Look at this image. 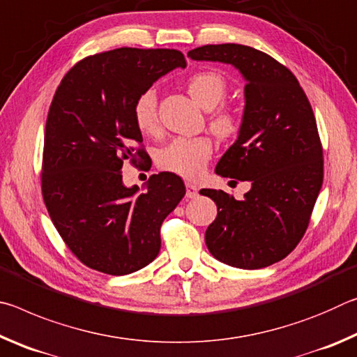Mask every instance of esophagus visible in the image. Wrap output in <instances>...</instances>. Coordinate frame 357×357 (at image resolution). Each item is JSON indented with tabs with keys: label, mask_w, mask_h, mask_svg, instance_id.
Instances as JSON below:
<instances>
[{
	"label": "esophagus",
	"mask_w": 357,
	"mask_h": 357,
	"mask_svg": "<svg viewBox=\"0 0 357 357\" xmlns=\"http://www.w3.org/2000/svg\"><path fill=\"white\" fill-rule=\"evenodd\" d=\"M185 195L189 198H197V195H198L197 185H193L190 183H185Z\"/></svg>",
	"instance_id": "esophagus-1"
}]
</instances>
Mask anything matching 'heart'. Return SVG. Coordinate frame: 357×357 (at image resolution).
Wrapping results in <instances>:
<instances>
[{
	"instance_id": "heart-1",
	"label": "heart",
	"mask_w": 357,
	"mask_h": 357,
	"mask_svg": "<svg viewBox=\"0 0 357 357\" xmlns=\"http://www.w3.org/2000/svg\"><path fill=\"white\" fill-rule=\"evenodd\" d=\"M187 91L203 108L211 110L209 128L222 138L234 137L243 126L241 113L228 104L215 105L223 100L228 91V82L220 72L204 69L193 72L187 80ZM137 128L143 134L155 135L160 130L159 102L154 88H148L137 96L132 107ZM213 140L206 135L179 137L160 151L157 164L162 170L176 173L187 179H195L204 172L208 160L213 155Z\"/></svg>"
}]
</instances>
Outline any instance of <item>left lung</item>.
I'll use <instances>...</instances> for the list:
<instances>
[{
    "mask_svg": "<svg viewBox=\"0 0 357 357\" xmlns=\"http://www.w3.org/2000/svg\"><path fill=\"white\" fill-rule=\"evenodd\" d=\"M187 56L233 64L247 80L239 137L215 173L250 181L252 189L241 202L223 190L200 192L217 204V219L204 239L211 255L222 263L266 268L301 243L323 185V144L315 114L298 78L268 53L219 44L193 48Z\"/></svg>",
    "mask_w": 357,
    "mask_h": 357,
    "instance_id": "8db88e82",
    "label": "left lung"
}]
</instances>
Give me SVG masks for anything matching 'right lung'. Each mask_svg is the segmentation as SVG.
Masks as SVG:
<instances>
[{
	"mask_svg": "<svg viewBox=\"0 0 357 357\" xmlns=\"http://www.w3.org/2000/svg\"><path fill=\"white\" fill-rule=\"evenodd\" d=\"M185 58L174 48L121 47L78 61L48 108L40 187L64 244L99 273L126 275L159 255L160 227L185 195L174 173L149 178L148 190L123 184V164L151 159L134 121V100Z\"/></svg>",
	"mask_w": 357,
	"mask_h": 357,
	"instance_id": "right-lung-1",
	"label": "right lung"
}]
</instances>
